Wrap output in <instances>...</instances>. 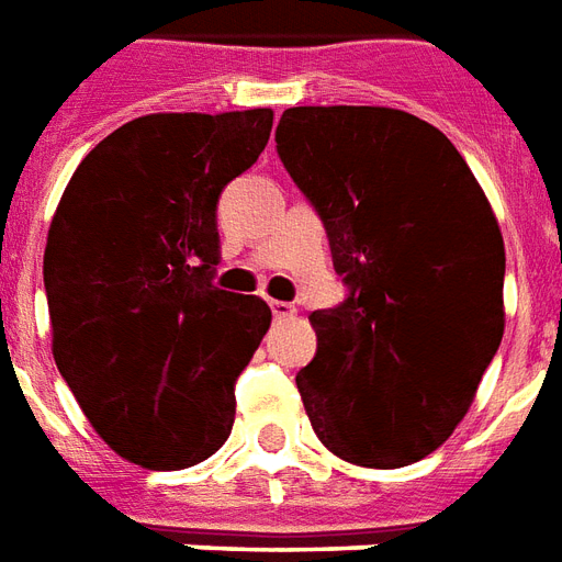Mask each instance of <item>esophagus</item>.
<instances>
[{"label":"esophagus","mask_w":562,"mask_h":562,"mask_svg":"<svg viewBox=\"0 0 562 562\" xmlns=\"http://www.w3.org/2000/svg\"><path fill=\"white\" fill-rule=\"evenodd\" d=\"M270 313H273L277 322H285V318H294L297 310H294L292 303H285V301H270Z\"/></svg>","instance_id":"obj_1"}]
</instances>
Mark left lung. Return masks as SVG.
Masks as SVG:
<instances>
[{
    "instance_id": "1",
    "label": "left lung",
    "mask_w": 562,
    "mask_h": 562,
    "mask_svg": "<svg viewBox=\"0 0 562 562\" xmlns=\"http://www.w3.org/2000/svg\"><path fill=\"white\" fill-rule=\"evenodd\" d=\"M277 151L348 297L318 310L303 408L327 450L405 468L450 438L503 339V235L456 145L386 106H292Z\"/></svg>"
}]
</instances>
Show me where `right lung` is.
I'll return each mask as SVG.
<instances>
[{
    "label": "right lung",
    "instance_id": "right-lung-1",
    "mask_svg": "<svg viewBox=\"0 0 562 562\" xmlns=\"http://www.w3.org/2000/svg\"><path fill=\"white\" fill-rule=\"evenodd\" d=\"M273 112H154L94 145L44 249L53 357L94 431L148 471L226 443L235 381L268 303L214 285L217 202L268 145Z\"/></svg>",
    "mask_w": 562,
    "mask_h": 562
}]
</instances>
